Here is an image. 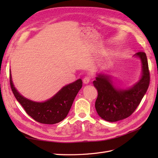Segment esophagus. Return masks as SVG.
<instances>
[{
    "label": "esophagus",
    "mask_w": 158,
    "mask_h": 158,
    "mask_svg": "<svg viewBox=\"0 0 158 158\" xmlns=\"http://www.w3.org/2000/svg\"><path fill=\"white\" fill-rule=\"evenodd\" d=\"M90 81V77L89 76H86L83 79V82L84 84H88Z\"/></svg>",
    "instance_id": "esophagus-1"
}]
</instances>
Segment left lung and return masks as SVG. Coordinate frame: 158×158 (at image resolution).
Listing matches in <instances>:
<instances>
[{
    "instance_id": "obj_1",
    "label": "left lung",
    "mask_w": 158,
    "mask_h": 158,
    "mask_svg": "<svg viewBox=\"0 0 158 158\" xmlns=\"http://www.w3.org/2000/svg\"><path fill=\"white\" fill-rule=\"evenodd\" d=\"M135 57L141 62V75L138 81L126 88H121L106 73H97L93 84L98 91L95 108L104 120L115 122L130 116L135 111L149 88L150 77L145 53H136Z\"/></svg>"
}]
</instances>
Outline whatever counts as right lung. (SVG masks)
Listing matches in <instances>:
<instances>
[{"label":"right lung","instance_id":"right-lung-1","mask_svg":"<svg viewBox=\"0 0 158 158\" xmlns=\"http://www.w3.org/2000/svg\"><path fill=\"white\" fill-rule=\"evenodd\" d=\"M9 74L11 88L17 100L28 115L41 123L55 124L64 119L71 108L77 93L82 88V81L79 79L62 87L54 96L45 101H33L18 91L12 81L11 70Z\"/></svg>","mask_w":158,"mask_h":158}]
</instances>
